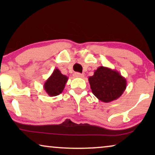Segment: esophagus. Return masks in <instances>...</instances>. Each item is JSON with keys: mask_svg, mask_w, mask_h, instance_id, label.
<instances>
[{"mask_svg": "<svg viewBox=\"0 0 155 155\" xmlns=\"http://www.w3.org/2000/svg\"><path fill=\"white\" fill-rule=\"evenodd\" d=\"M73 75H74V77H75V78H82L84 77V74H81L80 73H75L73 74Z\"/></svg>", "mask_w": 155, "mask_h": 155, "instance_id": "34e87169", "label": "esophagus"}]
</instances>
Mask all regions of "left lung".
<instances>
[{
	"label": "left lung",
	"mask_w": 155,
	"mask_h": 155,
	"mask_svg": "<svg viewBox=\"0 0 155 155\" xmlns=\"http://www.w3.org/2000/svg\"><path fill=\"white\" fill-rule=\"evenodd\" d=\"M88 80L94 96L106 103L119 98L127 85L126 78L119 72L104 66H99Z\"/></svg>",
	"instance_id": "left-lung-1"
}]
</instances>
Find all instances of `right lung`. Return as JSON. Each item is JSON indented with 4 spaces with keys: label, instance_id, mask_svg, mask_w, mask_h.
<instances>
[{
    "label": "right lung",
    "instance_id": "right-lung-1",
    "mask_svg": "<svg viewBox=\"0 0 155 155\" xmlns=\"http://www.w3.org/2000/svg\"><path fill=\"white\" fill-rule=\"evenodd\" d=\"M68 80L66 75H63L58 68H56L44 84V89L49 97L59 95L64 90Z\"/></svg>",
    "mask_w": 155,
    "mask_h": 155
}]
</instances>
